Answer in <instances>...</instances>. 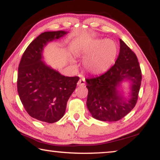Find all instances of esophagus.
<instances>
[{
  "mask_svg": "<svg viewBox=\"0 0 160 160\" xmlns=\"http://www.w3.org/2000/svg\"><path fill=\"white\" fill-rule=\"evenodd\" d=\"M85 85V79H83V78L80 79V80L78 81V85H79V86H82V85Z\"/></svg>",
  "mask_w": 160,
  "mask_h": 160,
  "instance_id": "esophagus-1",
  "label": "esophagus"
}]
</instances>
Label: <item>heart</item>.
<instances>
[{"instance_id":"1","label":"heart","mask_w":160,"mask_h":160,"mask_svg":"<svg viewBox=\"0 0 160 160\" xmlns=\"http://www.w3.org/2000/svg\"><path fill=\"white\" fill-rule=\"evenodd\" d=\"M117 53V46L111 39L91 40L83 44L79 49L80 55L90 56L85 62V68L95 75L108 70L115 61Z\"/></svg>"}]
</instances>
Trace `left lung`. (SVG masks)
<instances>
[{"label": "left lung", "instance_id": "obj_1", "mask_svg": "<svg viewBox=\"0 0 160 160\" xmlns=\"http://www.w3.org/2000/svg\"><path fill=\"white\" fill-rule=\"evenodd\" d=\"M123 80L131 82V92L125 99L119 91ZM88 90L87 106L92 116L103 121H117L134 108L142 82L137 57L122 40L115 64L107 72L85 79Z\"/></svg>", "mask_w": 160, "mask_h": 160}]
</instances>
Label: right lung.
Here are the masks:
<instances>
[{"instance_id":"right-lung-1","label":"right lung","mask_w":160,"mask_h":160,"mask_svg":"<svg viewBox=\"0 0 160 160\" xmlns=\"http://www.w3.org/2000/svg\"><path fill=\"white\" fill-rule=\"evenodd\" d=\"M65 31L46 32L31 42L23 52L18 69L17 89L28 115L47 123L58 121L65 113L67 102L79 77H65L42 61L47 43L62 37Z\"/></svg>"}]
</instances>
